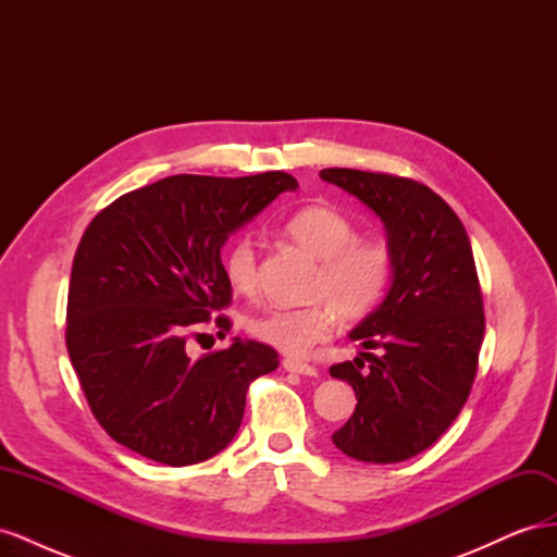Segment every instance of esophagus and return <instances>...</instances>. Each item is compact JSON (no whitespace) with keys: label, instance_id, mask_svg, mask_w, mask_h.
Listing matches in <instances>:
<instances>
[{"label":"esophagus","instance_id":"34e87169","mask_svg":"<svg viewBox=\"0 0 557 557\" xmlns=\"http://www.w3.org/2000/svg\"><path fill=\"white\" fill-rule=\"evenodd\" d=\"M283 369L290 374H301V376H318V369L313 364H307L301 360H293V358H285L283 360Z\"/></svg>","mask_w":557,"mask_h":557}]
</instances>
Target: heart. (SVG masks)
<instances>
[{
  "instance_id": "heart-1",
  "label": "heart",
  "mask_w": 557,
  "mask_h": 557,
  "mask_svg": "<svg viewBox=\"0 0 557 557\" xmlns=\"http://www.w3.org/2000/svg\"><path fill=\"white\" fill-rule=\"evenodd\" d=\"M288 237L320 260L313 297L305 309H272L248 320V332L283 356L305 358L334 330L336 311L358 318L374 309L391 278V250L383 242L360 239L346 215L311 205L285 218ZM225 276L234 290L252 295L258 288V256L250 239H237L225 252Z\"/></svg>"
}]
</instances>
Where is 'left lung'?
<instances>
[{
  "instance_id": "left-lung-1",
  "label": "left lung",
  "mask_w": 557,
  "mask_h": 557,
  "mask_svg": "<svg viewBox=\"0 0 557 557\" xmlns=\"http://www.w3.org/2000/svg\"><path fill=\"white\" fill-rule=\"evenodd\" d=\"M320 178L381 218L393 264L387 295L348 334L381 352L330 367L358 397L332 442L362 462L409 460L458 418L476 376L485 315L474 252L460 218L423 183L339 166Z\"/></svg>"
}]
</instances>
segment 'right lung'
Returning <instances> with one entry per match:
<instances>
[{
  "label": "right lung",
  "mask_w": 557,
  "mask_h": 557,
  "mask_svg": "<svg viewBox=\"0 0 557 557\" xmlns=\"http://www.w3.org/2000/svg\"><path fill=\"white\" fill-rule=\"evenodd\" d=\"M297 181L178 174L117 197L76 248L66 297V350L111 440L170 467L205 462L237 434L252 379L278 352L234 336L195 358L190 332H230L221 250ZM197 339L205 334H195Z\"/></svg>",
  "instance_id": "obj_1"
}]
</instances>
